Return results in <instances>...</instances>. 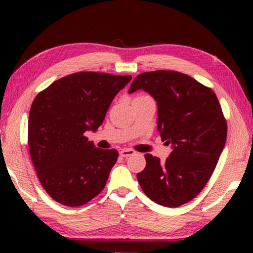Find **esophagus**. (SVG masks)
<instances>
[{
	"mask_svg": "<svg viewBox=\"0 0 253 253\" xmlns=\"http://www.w3.org/2000/svg\"><path fill=\"white\" fill-rule=\"evenodd\" d=\"M134 154H135V152L132 151V149H127V148L122 149V151L119 152V155H121L122 157H128V156L134 155Z\"/></svg>",
	"mask_w": 253,
	"mask_h": 253,
	"instance_id": "34e87169",
	"label": "esophagus"
}]
</instances>
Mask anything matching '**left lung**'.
I'll return each instance as SVG.
<instances>
[{
  "mask_svg": "<svg viewBox=\"0 0 253 253\" xmlns=\"http://www.w3.org/2000/svg\"><path fill=\"white\" fill-rule=\"evenodd\" d=\"M143 89L157 102V128L173 151L165 163L145 155L137 174L144 193L157 204L177 208L193 200L211 177L226 140V122L212 89L177 71L136 77L129 93Z\"/></svg>",
  "mask_w": 253,
  "mask_h": 253,
  "instance_id": "left-lung-1",
  "label": "left lung"
}]
</instances>
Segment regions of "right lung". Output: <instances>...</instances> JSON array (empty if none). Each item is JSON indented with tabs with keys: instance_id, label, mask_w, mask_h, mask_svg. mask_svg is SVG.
I'll list each match as a JSON object with an SVG mask.
<instances>
[{
	"instance_id": "add662e5",
	"label": "right lung",
	"mask_w": 253,
	"mask_h": 253,
	"mask_svg": "<svg viewBox=\"0 0 253 253\" xmlns=\"http://www.w3.org/2000/svg\"><path fill=\"white\" fill-rule=\"evenodd\" d=\"M130 80L131 76L76 72L34 98L29 151L40 183L54 201L80 207L104 190L118 152L97 148L84 132L98 129L115 96Z\"/></svg>"
}]
</instances>
